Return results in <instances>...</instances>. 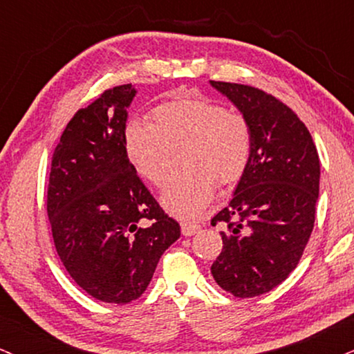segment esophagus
<instances>
[{"instance_id": "34e87169", "label": "esophagus", "mask_w": 354, "mask_h": 354, "mask_svg": "<svg viewBox=\"0 0 354 354\" xmlns=\"http://www.w3.org/2000/svg\"><path fill=\"white\" fill-rule=\"evenodd\" d=\"M180 228H182V234H184L185 236H192L197 234L198 230H201V225H198V223H194V222H182Z\"/></svg>"}]
</instances>
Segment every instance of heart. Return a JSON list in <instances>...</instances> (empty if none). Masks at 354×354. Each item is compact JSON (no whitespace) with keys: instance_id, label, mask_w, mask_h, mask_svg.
<instances>
[{"instance_id":"heart-1","label":"heart","mask_w":354,"mask_h":354,"mask_svg":"<svg viewBox=\"0 0 354 354\" xmlns=\"http://www.w3.org/2000/svg\"><path fill=\"white\" fill-rule=\"evenodd\" d=\"M127 159L140 177L162 187L167 180L169 149L184 145V172L162 192V205L180 218L201 215L212 201L215 180L232 185L243 176L252 153L247 119L202 97H178L157 106L152 124L129 122L124 132Z\"/></svg>"}]
</instances>
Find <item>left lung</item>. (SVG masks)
Instances as JSON below:
<instances>
[{"mask_svg": "<svg viewBox=\"0 0 354 354\" xmlns=\"http://www.w3.org/2000/svg\"><path fill=\"white\" fill-rule=\"evenodd\" d=\"M247 119L252 153L234 197L212 218L223 223V248L212 265L220 288L259 297L297 268L315 225L319 159L310 131L275 95L210 81Z\"/></svg>", "mask_w": 354, "mask_h": 354, "instance_id": "1", "label": "left lung"}]
</instances>
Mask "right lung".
<instances>
[{
	"instance_id": "obj_1",
	"label": "right lung",
	"mask_w": 354,
	"mask_h": 354,
	"mask_svg": "<svg viewBox=\"0 0 354 354\" xmlns=\"http://www.w3.org/2000/svg\"><path fill=\"white\" fill-rule=\"evenodd\" d=\"M131 84L79 109L53 153L48 217L54 247L76 283L106 303L137 300L162 253L180 236L127 159Z\"/></svg>"
}]
</instances>
